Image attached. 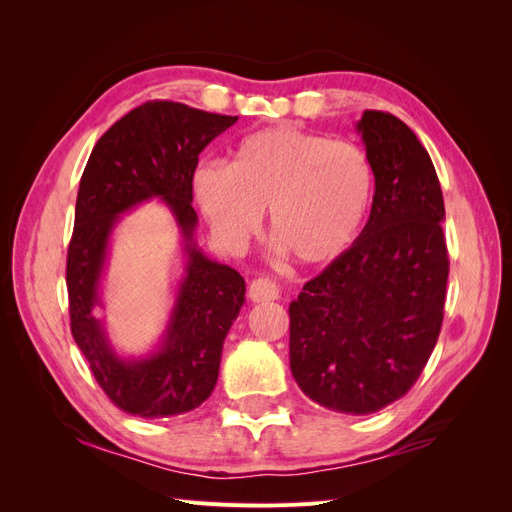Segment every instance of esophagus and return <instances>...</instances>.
I'll list each match as a JSON object with an SVG mask.
<instances>
[{
    "instance_id": "1",
    "label": "esophagus",
    "mask_w": 512,
    "mask_h": 512,
    "mask_svg": "<svg viewBox=\"0 0 512 512\" xmlns=\"http://www.w3.org/2000/svg\"><path fill=\"white\" fill-rule=\"evenodd\" d=\"M247 294H250V299L254 303L275 301V299H280V286H277L271 280V277H258V280H254L250 284V290H247Z\"/></svg>"
}]
</instances>
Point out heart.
I'll return each mask as SVG.
<instances>
[{
	"instance_id": "1",
	"label": "heart",
	"mask_w": 512,
	"mask_h": 512,
	"mask_svg": "<svg viewBox=\"0 0 512 512\" xmlns=\"http://www.w3.org/2000/svg\"><path fill=\"white\" fill-rule=\"evenodd\" d=\"M374 192L365 151L294 126L243 136L230 164L205 162L194 194L213 230L241 245L269 209L275 243L301 265H327L356 241Z\"/></svg>"
}]
</instances>
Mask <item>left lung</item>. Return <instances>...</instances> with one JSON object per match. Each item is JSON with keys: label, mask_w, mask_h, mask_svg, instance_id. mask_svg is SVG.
<instances>
[{"label": "left lung", "mask_w": 512, "mask_h": 512, "mask_svg": "<svg viewBox=\"0 0 512 512\" xmlns=\"http://www.w3.org/2000/svg\"><path fill=\"white\" fill-rule=\"evenodd\" d=\"M356 130L374 205L350 250L290 303V371L316 404L371 414L412 389L436 348L448 254L440 181L416 134L382 111Z\"/></svg>", "instance_id": "1"}]
</instances>
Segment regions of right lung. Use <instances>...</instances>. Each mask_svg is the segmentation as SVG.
<instances>
[{
	"mask_svg": "<svg viewBox=\"0 0 512 512\" xmlns=\"http://www.w3.org/2000/svg\"><path fill=\"white\" fill-rule=\"evenodd\" d=\"M237 119L181 102H147L102 134L85 166L66 265L70 329L102 391L128 414L190 412L218 382L224 339L245 303V282L196 245L192 179L198 153ZM151 197L164 199L182 228L186 267L159 348L126 360L107 342L93 309L101 306L99 282L118 215Z\"/></svg>",
	"mask_w": 512,
	"mask_h": 512,
	"instance_id": "add662e5",
	"label": "right lung"
}]
</instances>
